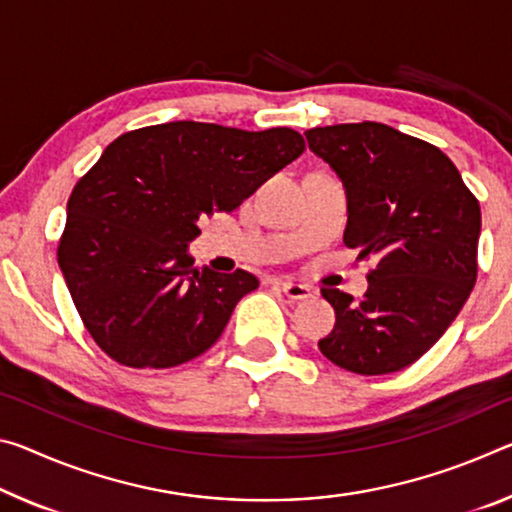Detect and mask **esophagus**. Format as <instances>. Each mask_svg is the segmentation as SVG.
I'll return each mask as SVG.
<instances>
[{
  "label": "esophagus",
  "instance_id": "esophagus-1",
  "mask_svg": "<svg viewBox=\"0 0 512 512\" xmlns=\"http://www.w3.org/2000/svg\"><path fill=\"white\" fill-rule=\"evenodd\" d=\"M282 294L289 300H307L312 298V289L307 285H298V282H282Z\"/></svg>",
  "mask_w": 512,
  "mask_h": 512
}]
</instances>
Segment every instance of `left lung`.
Returning a JSON list of instances; mask_svg holds the SVG:
<instances>
[{"label":"left lung","instance_id":"1","mask_svg":"<svg viewBox=\"0 0 512 512\" xmlns=\"http://www.w3.org/2000/svg\"><path fill=\"white\" fill-rule=\"evenodd\" d=\"M307 145L342 180L344 243L376 257L362 303L323 287L335 328L321 353L362 376L417 362L465 305L476 282L481 207L435 145L383 123L307 129Z\"/></svg>","mask_w":512,"mask_h":512}]
</instances>
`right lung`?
I'll use <instances>...</instances> for the list:
<instances>
[{
    "label": "right lung",
    "instance_id": "right-lung-1",
    "mask_svg": "<svg viewBox=\"0 0 512 512\" xmlns=\"http://www.w3.org/2000/svg\"><path fill=\"white\" fill-rule=\"evenodd\" d=\"M289 127L150 125L118 136L68 200L59 266L95 344L125 367L168 369L216 344L253 273L193 266L198 221L234 212L298 159Z\"/></svg>",
    "mask_w": 512,
    "mask_h": 512
}]
</instances>
